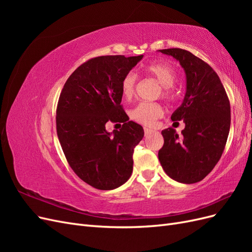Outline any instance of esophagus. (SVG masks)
<instances>
[{"label":"esophagus","mask_w":252,"mask_h":252,"mask_svg":"<svg viewBox=\"0 0 252 252\" xmlns=\"http://www.w3.org/2000/svg\"><path fill=\"white\" fill-rule=\"evenodd\" d=\"M151 131V129H149V128H147V127H144V132H145V134H147L148 132H150Z\"/></svg>","instance_id":"obj_1"}]
</instances>
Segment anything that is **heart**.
<instances>
[{
    "label": "heart",
    "mask_w": 252,
    "mask_h": 252,
    "mask_svg": "<svg viewBox=\"0 0 252 252\" xmlns=\"http://www.w3.org/2000/svg\"><path fill=\"white\" fill-rule=\"evenodd\" d=\"M142 71L147 77L154 78L161 85V95L168 102H174L180 96V88L174 85L177 73L174 69L165 63L154 62L142 67ZM136 75L133 72H128L121 82V93L125 100H131L135 94ZM164 116V108L159 103L143 102L136 105L130 111V119L136 123L152 126L156 122Z\"/></svg>",
    "instance_id": "obj_1"
}]
</instances>
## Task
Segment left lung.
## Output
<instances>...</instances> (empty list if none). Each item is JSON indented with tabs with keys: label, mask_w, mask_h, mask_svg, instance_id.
Returning a JSON list of instances; mask_svg holds the SVG:
<instances>
[{
	"label": "left lung",
	"mask_w": 252,
	"mask_h": 252,
	"mask_svg": "<svg viewBox=\"0 0 252 252\" xmlns=\"http://www.w3.org/2000/svg\"><path fill=\"white\" fill-rule=\"evenodd\" d=\"M177 59L187 79L186 94L171 120L184 121L182 136L169 127L162 131L158 159L174 181H202L222 157L230 129V103L219 75L191 52L181 48L159 50Z\"/></svg>",
	"instance_id": "8db88e82"
}]
</instances>
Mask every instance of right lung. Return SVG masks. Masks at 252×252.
<instances>
[{
    "label": "right lung",
    "mask_w": 252,
    "mask_h": 252,
    "mask_svg": "<svg viewBox=\"0 0 252 252\" xmlns=\"http://www.w3.org/2000/svg\"><path fill=\"white\" fill-rule=\"evenodd\" d=\"M143 56H102L75 69L61 91L57 133L68 164L78 177L100 190L118 188L133 168V151L144 136L143 127L123 109L121 82ZM107 121L123 123L107 133Z\"/></svg>",
    "instance_id": "right-lung-1"
}]
</instances>
